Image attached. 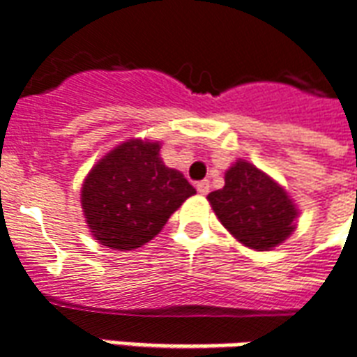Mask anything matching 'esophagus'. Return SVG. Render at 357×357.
I'll list each match as a JSON object with an SVG mask.
<instances>
[{
	"label": "esophagus",
	"instance_id": "1",
	"mask_svg": "<svg viewBox=\"0 0 357 357\" xmlns=\"http://www.w3.org/2000/svg\"><path fill=\"white\" fill-rule=\"evenodd\" d=\"M197 190L200 192V195H208V192H209V181H208V179H202V181H198Z\"/></svg>",
	"mask_w": 357,
	"mask_h": 357
}]
</instances>
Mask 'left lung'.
<instances>
[{
  "instance_id": "obj_1",
  "label": "left lung",
  "mask_w": 357,
  "mask_h": 357,
  "mask_svg": "<svg viewBox=\"0 0 357 357\" xmlns=\"http://www.w3.org/2000/svg\"><path fill=\"white\" fill-rule=\"evenodd\" d=\"M208 200L222 227L251 249L268 251L294 232L296 208L282 187L251 162L238 160L225 176V187Z\"/></svg>"
}]
</instances>
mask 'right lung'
I'll return each mask as SVG.
<instances>
[{
  "label": "right lung",
  "mask_w": 357,
  "mask_h": 357,
  "mask_svg": "<svg viewBox=\"0 0 357 357\" xmlns=\"http://www.w3.org/2000/svg\"><path fill=\"white\" fill-rule=\"evenodd\" d=\"M157 142L129 140L88 174L82 209L100 243L130 251L162 230L170 215L197 190L183 174L165 167Z\"/></svg>",
  "instance_id": "add662e5"
}]
</instances>
